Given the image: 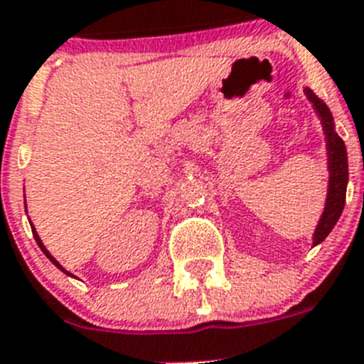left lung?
I'll return each instance as SVG.
<instances>
[{
    "mask_svg": "<svg viewBox=\"0 0 364 364\" xmlns=\"http://www.w3.org/2000/svg\"><path fill=\"white\" fill-rule=\"evenodd\" d=\"M304 95L310 100L315 114L319 117L321 125H323L324 142H326V200H324V208L319 217V222H317L314 235H311V246H317L330 235V231L333 230L341 213H343V208H345L346 186H348V154H346L345 142L337 134L333 117L328 105L321 102L315 96V92L308 89V87H304Z\"/></svg>",
    "mask_w": 364,
    "mask_h": 364,
    "instance_id": "obj_1",
    "label": "left lung"
}]
</instances>
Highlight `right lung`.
I'll list each match as a JSON object with an SVG mask.
<instances>
[{
    "mask_svg": "<svg viewBox=\"0 0 364 364\" xmlns=\"http://www.w3.org/2000/svg\"><path fill=\"white\" fill-rule=\"evenodd\" d=\"M25 211H27V202H25ZM28 222H31V220H28ZM31 228H32V235H34V239H36L38 246H40V250H41V252H43V253H45V257H47V259H49V260H50V262H53V264H54V266H56V268H58V269H62V272H63V273H65V275H69V277H74L73 273H69V272H67V269H65V268H63V266H62V264H60V262H58V260H56V259H54V257H53V255H50V253H49V250H47V247H45V246H43V242H41V239H40V235H38V233H36V228H34V224H31Z\"/></svg>",
    "mask_w": 364,
    "mask_h": 364,
    "instance_id": "1",
    "label": "right lung"
}]
</instances>
